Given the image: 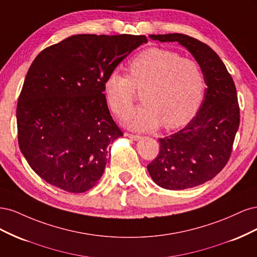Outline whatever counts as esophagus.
I'll use <instances>...</instances> for the list:
<instances>
[{
  "label": "esophagus",
  "instance_id": "esophagus-1",
  "mask_svg": "<svg viewBox=\"0 0 257 257\" xmlns=\"http://www.w3.org/2000/svg\"><path fill=\"white\" fill-rule=\"evenodd\" d=\"M128 138H131L132 141H139V139H142V136L139 135H133V134H125Z\"/></svg>",
  "mask_w": 257,
  "mask_h": 257
}]
</instances>
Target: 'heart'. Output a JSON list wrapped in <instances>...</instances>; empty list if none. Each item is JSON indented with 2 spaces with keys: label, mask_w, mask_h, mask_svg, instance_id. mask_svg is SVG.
I'll use <instances>...</instances> for the list:
<instances>
[{
  "label": "heart",
  "mask_w": 257,
  "mask_h": 257,
  "mask_svg": "<svg viewBox=\"0 0 257 257\" xmlns=\"http://www.w3.org/2000/svg\"><path fill=\"white\" fill-rule=\"evenodd\" d=\"M130 75L113 69L104 80V93L114 113H126L134 103L135 88L144 89L145 105L123 118L132 130L149 131L164 123L176 128L188 122L203 100L205 78L199 64L163 48H148L128 64Z\"/></svg>",
  "instance_id": "heart-1"
}]
</instances>
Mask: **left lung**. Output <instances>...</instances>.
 Wrapping results in <instances>:
<instances>
[{
    "instance_id": "left-lung-1",
    "label": "left lung",
    "mask_w": 257,
    "mask_h": 257,
    "mask_svg": "<svg viewBox=\"0 0 257 257\" xmlns=\"http://www.w3.org/2000/svg\"><path fill=\"white\" fill-rule=\"evenodd\" d=\"M149 37L161 43L180 44L204 74L207 88L196 115L184 128L160 139L158 158L147 166L152 180L163 189L194 188L211 180L230 157L240 121L235 83L208 45L179 33Z\"/></svg>"
}]
</instances>
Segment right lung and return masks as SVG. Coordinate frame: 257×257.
Returning <instances> with one entry per match:
<instances>
[{
	"instance_id": "obj_1",
	"label": "right lung",
	"mask_w": 257,
	"mask_h": 257,
	"mask_svg": "<svg viewBox=\"0 0 257 257\" xmlns=\"http://www.w3.org/2000/svg\"><path fill=\"white\" fill-rule=\"evenodd\" d=\"M144 35L79 34L44 49L31 64L17 105L18 143L43 180L71 193L94 186L122 132L104 80Z\"/></svg>"
}]
</instances>
